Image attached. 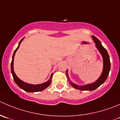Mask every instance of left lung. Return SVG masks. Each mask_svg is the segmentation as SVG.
Returning a JSON list of instances; mask_svg holds the SVG:
<instances>
[{
	"label": "left lung",
	"instance_id": "obj_1",
	"mask_svg": "<svg viewBox=\"0 0 120 120\" xmlns=\"http://www.w3.org/2000/svg\"><path fill=\"white\" fill-rule=\"evenodd\" d=\"M92 38L93 39L94 41L96 43V47L98 49V50L100 52L101 54H102V56H103V63H104V67H103V72H102L101 75L99 79L96 82H94V83L90 84H87L86 85V86H77V85L73 83V82H71L70 81L69 78L68 77V74H67V72L66 71V74H67V78L69 80V82L71 86L73 87H74V88L78 90H81V91H92V90H94L96 88H98L100 86H101L102 84L104 83V81L107 79L108 75L109 74V72H110V70L111 64H110V57H109V54H108L107 51L102 46L101 43L100 41V40L96 37L93 36H92Z\"/></svg>",
	"mask_w": 120,
	"mask_h": 120
}]
</instances>
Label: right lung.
Returning a JSON list of instances; mask_svg holds the SVG:
<instances>
[{
	"mask_svg": "<svg viewBox=\"0 0 120 120\" xmlns=\"http://www.w3.org/2000/svg\"><path fill=\"white\" fill-rule=\"evenodd\" d=\"M23 39H22V40L20 41L19 43L18 47H17L16 50H15L13 53V55L12 57V60H11V71L12 73L13 77L14 80H15V82L17 84V86L21 88L22 89L24 90V91H27V92H30V93H33V92H38V91H41L43 90H45V88H47L48 86H49V85L51 83V80H52V78L53 77V74H52L50 76V79L47 82H45V83L41 84H38V85H33V84H29L26 83V82H23V81H22L21 80H20L17 76H16V74H15V71L13 70V60H14V57H15V54L16 53V51L18 49L19 47L20 46V44L22 42V40Z\"/></svg>",
	"mask_w": 120,
	"mask_h": 120,
	"instance_id": "add662e5",
	"label": "right lung"
}]
</instances>
